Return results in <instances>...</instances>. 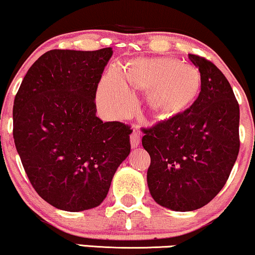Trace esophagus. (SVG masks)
Segmentation results:
<instances>
[{"mask_svg": "<svg viewBox=\"0 0 255 255\" xmlns=\"http://www.w3.org/2000/svg\"><path fill=\"white\" fill-rule=\"evenodd\" d=\"M130 144L133 148L137 147L140 144V134L136 133V131H133L130 135Z\"/></svg>", "mask_w": 255, "mask_h": 255, "instance_id": "34e87169", "label": "esophagus"}]
</instances>
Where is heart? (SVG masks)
I'll use <instances>...</instances> for the list:
<instances>
[{
	"mask_svg": "<svg viewBox=\"0 0 255 255\" xmlns=\"http://www.w3.org/2000/svg\"><path fill=\"white\" fill-rule=\"evenodd\" d=\"M126 75L130 85L150 90V106L162 115L185 111L198 96L201 85L195 68L167 57L135 61L126 74L120 67H112L98 92L99 107L108 118H124L134 107L135 96Z\"/></svg>",
	"mask_w": 255,
	"mask_h": 255,
	"instance_id": "1",
	"label": "heart"
}]
</instances>
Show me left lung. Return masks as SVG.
<instances>
[{
	"mask_svg": "<svg viewBox=\"0 0 255 255\" xmlns=\"http://www.w3.org/2000/svg\"><path fill=\"white\" fill-rule=\"evenodd\" d=\"M188 57L200 72L199 96L186 111L142 130V146L150 155V194L176 212L212 201L228 180L240 148V109L230 82L209 60Z\"/></svg>",
	"mask_w": 255,
	"mask_h": 255,
	"instance_id": "1",
	"label": "left lung"
}]
</instances>
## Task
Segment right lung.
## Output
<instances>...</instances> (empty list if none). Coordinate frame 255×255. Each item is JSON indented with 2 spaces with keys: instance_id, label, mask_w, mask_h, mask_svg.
Wrapping results in <instances>:
<instances>
[{
  "instance_id": "obj_1",
  "label": "right lung",
  "mask_w": 255,
  "mask_h": 255,
  "mask_svg": "<svg viewBox=\"0 0 255 255\" xmlns=\"http://www.w3.org/2000/svg\"><path fill=\"white\" fill-rule=\"evenodd\" d=\"M112 55V48L49 50L16 93L12 135L21 162L37 194L62 211L101 204L130 153L129 126L96 117V90Z\"/></svg>"
}]
</instances>
